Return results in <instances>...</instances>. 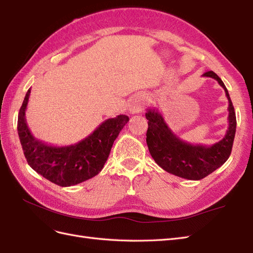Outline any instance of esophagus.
Returning <instances> with one entry per match:
<instances>
[{
	"mask_svg": "<svg viewBox=\"0 0 253 253\" xmlns=\"http://www.w3.org/2000/svg\"><path fill=\"white\" fill-rule=\"evenodd\" d=\"M144 105V98L143 97H135V98L131 101L130 106H129V111H130V113H139L141 110H142V107H143Z\"/></svg>",
	"mask_w": 253,
	"mask_h": 253,
	"instance_id": "obj_1",
	"label": "esophagus"
}]
</instances>
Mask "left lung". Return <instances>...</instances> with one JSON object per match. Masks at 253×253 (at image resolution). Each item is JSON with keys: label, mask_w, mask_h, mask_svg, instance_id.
<instances>
[{"label": "left lung", "mask_w": 253, "mask_h": 253, "mask_svg": "<svg viewBox=\"0 0 253 253\" xmlns=\"http://www.w3.org/2000/svg\"><path fill=\"white\" fill-rule=\"evenodd\" d=\"M203 77L215 79L224 89L229 100V127L223 139L217 143L210 146L190 144L171 130L158 110L147 109L145 113L148 120L146 143L155 163L173 175L191 180L206 177L229 159L236 131L234 107L224 83L211 70L203 74Z\"/></svg>", "instance_id": "8db88e82"}]
</instances>
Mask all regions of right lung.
Here are the masks:
<instances>
[{
    "instance_id": "1",
    "label": "right lung",
    "mask_w": 253,
    "mask_h": 253,
    "mask_svg": "<svg viewBox=\"0 0 253 253\" xmlns=\"http://www.w3.org/2000/svg\"><path fill=\"white\" fill-rule=\"evenodd\" d=\"M31 88L25 94L18 115V134L30 167L61 187H69L96 176L105 166L115 139L129 118L120 114L108 119L85 139L67 146H53L36 139L28 127L25 110Z\"/></svg>"
}]
</instances>
